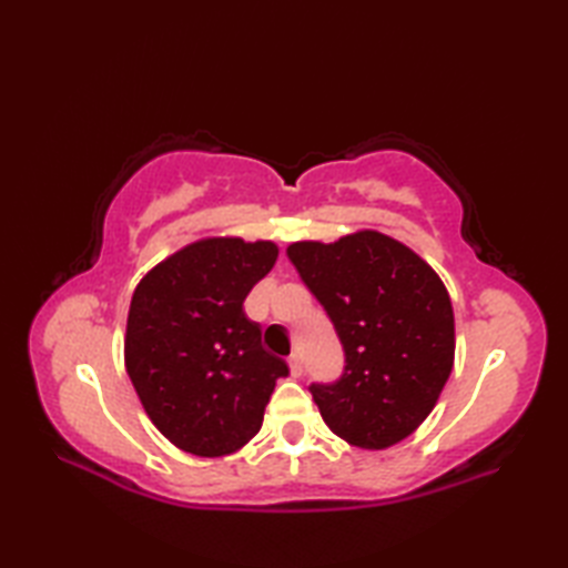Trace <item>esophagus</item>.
I'll return each mask as SVG.
<instances>
[{"instance_id": "1", "label": "esophagus", "mask_w": 568, "mask_h": 568, "mask_svg": "<svg viewBox=\"0 0 568 568\" xmlns=\"http://www.w3.org/2000/svg\"><path fill=\"white\" fill-rule=\"evenodd\" d=\"M287 364H291L293 378H300V376H303V356H300V354H293V356H291V361H287Z\"/></svg>"}]
</instances>
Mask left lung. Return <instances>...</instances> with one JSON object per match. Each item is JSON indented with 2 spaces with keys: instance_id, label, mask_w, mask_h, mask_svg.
Wrapping results in <instances>:
<instances>
[{
  "instance_id": "obj_1",
  "label": "left lung",
  "mask_w": 568,
  "mask_h": 568,
  "mask_svg": "<svg viewBox=\"0 0 568 568\" xmlns=\"http://www.w3.org/2000/svg\"><path fill=\"white\" fill-rule=\"evenodd\" d=\"M339 334L346 366L334 385H310L327 427L358 449H388L437 405L454 368V310L442 277L373 229L334 244L287 246Z\"/></svg>"
}]
</instances>
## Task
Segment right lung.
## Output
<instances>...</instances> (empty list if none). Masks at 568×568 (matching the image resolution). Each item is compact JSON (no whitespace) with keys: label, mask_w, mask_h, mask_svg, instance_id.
<instances>
[{"label":"right lung","mask_w":568,"mask_h":568,"mask_svg":"<svg viewBox=\"0 0 568 568\" xmlns=\"http://www.w3.org/2000/svg\"><path fill=\"white\" fill-rule=\"evenodd\" d=\"M273 241H192L141 277L124 364L146 415L187 454L214 458L256 437L287 364L261 346L244 300L275 265Z\"/></svg>","instance_id":"right-lung-1"}]
</instances>
